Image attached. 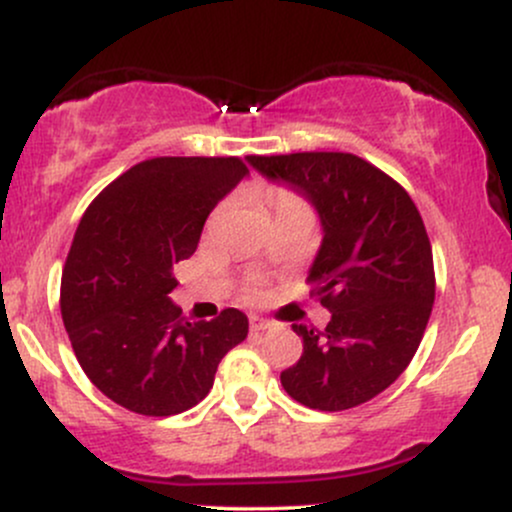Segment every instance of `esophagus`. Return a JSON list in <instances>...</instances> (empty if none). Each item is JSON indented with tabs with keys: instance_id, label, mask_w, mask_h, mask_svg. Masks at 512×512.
<instances>
[{
	"instance_id": "1",
	"label": "esophagus",
	"mask_w": 512,
	"mask_h": 512,
	"mask_svg": "<svg viewBox=\"0 0 512 512\" xmlns=\"http://www.w3.org/2000/svg\"><path fill=\"white\" fill-rule=\"evenodd\" d=\"M269 327H272V322L264 320V317H257V315L250 317V330L252 332H267Z\"/></svg>"
}]
</instances>
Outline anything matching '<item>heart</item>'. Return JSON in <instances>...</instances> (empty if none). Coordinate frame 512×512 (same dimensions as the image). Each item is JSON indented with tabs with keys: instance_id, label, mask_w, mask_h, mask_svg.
Wrapping results in <instances>:
<instances>
[{
	"instance_id": "heart-1",
	"label": "heart",
	"mask_w": 512,
	"mask_h": 512,
	"mask_svg": "<svg viewBox=\"0 0 512 512\" xmlns=\"http://www.w3.org/2000/svg\"><path fill=\"white\" fill-rule=\"evenodd\" d=\"M269 202H272V207H274L276 214H284V211H293V209H308V207H305V204H303V199H298L296 195H291V192H274V195H272V199H269ZM223 211H226V204H223V207L216 209L214 221L219 219V216L223 214ZM260 291H262L260 281H252V284L248 286V293H250V296H257V293H260Z\"/></svg>"
}]
</instances>
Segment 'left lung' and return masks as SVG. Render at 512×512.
I'll list each match as a JSON object with an SVG mask.
<instances>
[{"mask_svg": "<svg viewBox=\"0 0 512 512\" xmlns=\"http://www.w3.org/2000/svg\"><path fill=\"white\" fill-rule=\"evenodd\" d=\"M248 163L308 199L322 223L308 284L332 320L322 332L291 325L303 354L281 385L310 409L358 407L404 373L431 317L436 274L419 209L399 182L354 154L303 151Z\"/></svg>", "mask_w": 512, "mask_h": 512, "instance_id": "1", "label": "left lung"}]
</instances>
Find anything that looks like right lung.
Segmentation results:
<instances>
[{
	"instance_id": "right-lung-1",
	"label": "right lung",
	"mask_w": 512,
	"mask_h": 512,
	"mask_svg": "<svg viewBox=\"0 0 512 512\" xmlns=\"http://www.w3.org/2000/svg\"><path fill=\"white\" fill-rule=\"evenodd\" d=\"M248 173L236 156L151 158L86 209L62 272V320L88 380L120 407L144 416L195 407L221 358L248 337L240 310L190 322L168 296L173 267Z\"/></svg>"
}]
</instances>
